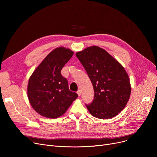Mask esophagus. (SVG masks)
<instances>
[{
  "instance_id": "34e87169",
  "label": "esophagus",
  "mask_w": 157,
  "mask_h": 157,
  "mask_svg": "<svg viewBox=\"0 0 157 157\" xmlns=\"http://www.w3.org/2000/svg\"><path fill=\"white\" fill-rule=\"evenodd\" d=\"M77 94H78V96H80V95H81V90H78V92H77Z\"/></svg>"
}]
</instances>
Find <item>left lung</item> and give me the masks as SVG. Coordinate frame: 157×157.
Here are the masks:
<instances>
[{"label": "left lung", "mask_w": 157, "mask_h": 157, "mask_svg": "<svg viewBox=\"0 0 157 157\" xmlns=\"http://www.w3.org/2000/svg\"><path fill=\"white\" fill-rule=\"evenodd\" d=\"M94 90V99L87 109L92 116L108 119L120 113L129 99L131 87L122 65L104 49L88 47L76 53Z\"/></svg>", "instance_id": "1"}]
</instances>
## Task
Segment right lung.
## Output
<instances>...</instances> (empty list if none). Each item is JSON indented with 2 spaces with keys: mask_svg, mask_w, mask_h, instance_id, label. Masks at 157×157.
Returning <instances> with one entry per match:
<instances>
[{
  "mask_svg": "<svg viewBox=\"0 0 157 157\" xmlns=\"http://www.w3.org/2000/svg\"><path fill=\"white\" fill-rule=\"evenodd\" d=\"M74 54L69 49L57 48L49 53L30 76L27 88L34 109L49 118L62 116L78 97L69 90L61 70Z\"/></svg>",
  "mask_w": 157,
  "mask_h": 157,
  "instance_id": "right-lung-1",
  "label": "right lung"
}]
</instances>
